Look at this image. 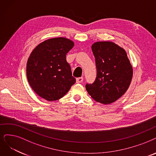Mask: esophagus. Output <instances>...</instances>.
<instances>
[{
	"label": "esophagus",
	"mask_w": 156,
	"mask_h": 156,
	"mask_svg": "<svg viewBox=\"0 0 156 156\" xmlns=\"http://www.w3.org/2000/svg\"><path fill=\"white\" fill-rule=\"evenodd\" d=\"M83 80V77H78L76 79V83H81Z\"/></svg>",
	"instance_id": "obj_1"
}]
</instances>
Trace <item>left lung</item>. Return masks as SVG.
<instances>
[{
	"mask_svg": "<svg viewBox=\"0 0 156 156\" xmlns=\"http://www.w3.org/2000/svg\"><path fill=\"white\" fill-rule=\"evenodd\" d=\"M91 50L97 73L95 82L86 84V89L96 102L111 104L129 88L133 75V66L125 50L114 42H95Z\"/></svg>",
	"mask_w": 156,
	"mask_h": 156,
	"instance_id": "left-lung-1",
	"label": "left lung"
}]
</instances>
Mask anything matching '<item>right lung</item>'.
I'll list each match as a JSON object with an SVG mask.
<instances>
[{
	"label": "right lung",
	"mask_w": 156,
	"mask_h": 156,
	"mask_svg": "<svg viewBox=\"0 0 156 156\" xmlns=\"http://www.w3.org/2000/svg\"><path fill=\"white\" fill-rule=\"evenodd\" d=\"M74 46L63 37L47 40L37 45L27 60L28 82L37 95L48 101L60 99L76 83L66 54Z\"/></svg>",
	"instance_id": "1"
}]
</instances>
